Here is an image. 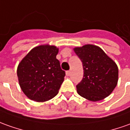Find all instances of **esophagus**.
Wrapping results in <instances>:
<instances>
[{
  "mask_svg": "<svg viewBox=\"0 0 130 130\" xmlns=\"http://www.w3.org/2000/svg\"><path fill=\"white\" fill-rule=\"evenodd\" d=\"M66 74H67V76H70L71 75L70 71H66Z\"/></svg>",
  "mask_w": 130,
  "mask_h": 130,
  "instance_id": "esophagus-1",
  "label": "esophagus"
}]
</instances>
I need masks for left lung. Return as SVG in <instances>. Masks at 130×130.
<instances>
[{
  "mask_svg": "<svg viewBox=\"0 0 130 130\" xmlns=\"http://www.w3.org/2000/svg\"><path fill=\"white\" fill-rule=\"evenodd\" d=\"M74 50L84 67V78L76 86L78 93L94 102L108 97L118 84L117 64L95 45L86 44Z\"/></svg>",
  "mask_w": 130,
  "mask_h": 130,
  "instance_id": "8db88e82",
  "label": "left lung"
}]
</instances>
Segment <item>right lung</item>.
<instances>
[{
    "instance_id": "right-lung-1",
    "label": "right lung",
    "mask_w": 130,
    "mask_h": 130,
    "mask_svg": "<svg viewBox=\"0 0 130 130\" xmlns=\"http://www.w3.org/2000/svg\"><path fill=\"white\" fill-rule=\"evenodd\" d=\"M58 52L56 46L40 45L33 48L19 63V84L30 100L45 102L58 93L65 76L56 59Z\"/></svg>"
}]
</instances>
